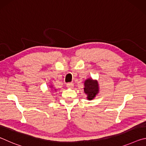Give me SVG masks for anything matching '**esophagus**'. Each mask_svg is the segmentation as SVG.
<instances>
[{
	"label": "esophagus",
	"instance_id": "obj_1",
	"mask_svg": "<svg viewBox=\"0 0 146 146\" xmlns=\"http://www.w3.org/2000/svg\"><path fill=\"white\" fill-rule=\"evenodd\" d=\"M67 87L68 88L73 89L74 88V84L73 83H68V84H67Z\"/></svg>",
	"mask_w": 146,
	"mask_h": 146
}]
</instances>
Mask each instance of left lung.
<instances>
[{
  "instance_id": "obj_1",
  "label": "left lung",
  "mask_w": 146,
  "mask_h": 146,
  "mask_svg": "<svg viewBox=\"0 0 146 146\" xmlns=\"http://www.w3.org/2000/svg\"><path fill=\"white\" fill-rule=\"evenodd\" d=\"M84 93L87 95V99L91 100L94 99L99 93V84L97 80L89 78L84 81Z\"/></svg>"
}]
</instances>
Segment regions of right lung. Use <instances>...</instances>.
<instances>
[{
  "label": "right lung",
  "instance_id": "1",
  "mask_svg": "<svg viewBox=\"0 0 146 146\" xmlns=\"http://www.w3.org/2000/svg\"><path fill=\"white\" fill-rule=\"evenodd\" d=\"M49 88H51V91H53L54 90H54V88L52 85H49Z\"/></svg>",
  "mask_w": 146,
  "mask_h": 146
}]
</instances>
